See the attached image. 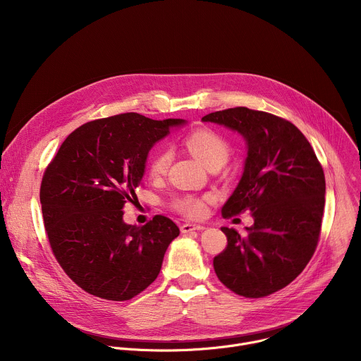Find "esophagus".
<instances>
[{
	"label": "esophagus",
	"instance_id": "esophagus-1",
	"mask_svg": "<svg viewBox=\"0 0 361 361\" xmlns=\"http://www.w3.org/2000/svg\"><path fill=\"white\" fill-rule=\"evenodd\" d=\"M181 233L187 234V233H191V231H198V230H204V226H200V224H190V223H185L183 224L181 227Z\"/></svg>",
	"mask_w": 361,
	"mask_h": 361
}]
</instances>
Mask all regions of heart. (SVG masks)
<instances>
[{"label":"heart","instance_id":"heart-1","mask_svg":"<svg viewBox=\"0 0 361 361\" xmlns=\"http://www.w3.org/2000/svg\"><path fill=\"white\" fill-rule=\"evenodd\" d=\"M185 147L197 157L205 167L210 169L213 166H224L230 157L228 142L216 131L200 128L190 133L184 140ZM173 154L167 147L160 148L154 154L149 161V176L161 177L167 173L171 164ZM210 197H197V195H181L173 201V207L183 216L188 219H201L207 212V202Z\"/></svg>","mask_w":361,"mask_h":361}]
</instances>
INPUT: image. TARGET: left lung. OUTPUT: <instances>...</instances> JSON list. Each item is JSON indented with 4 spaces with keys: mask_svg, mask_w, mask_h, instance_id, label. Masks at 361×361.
Returning <instances> with one entry per match:
<instances>
[{
    "mask_svg": "<svg viewBox=\"0 0 361 361\" xmlns=\"http://www.w3.org/2000/svg\"><path fill=\"white\" fill-rule=\"evenodd\" d=\"M240 133L247 142L243 177L221 216L251 212L241 235L223 227L227 247L214 257L219 280L247 298L288 286L310 262L322 230L326 178L313 147L290 121L247 107L202 117Z\"/></svg>",
    "mask_w": 361,
    "mask_h": 361,
    "instance_id": "8db88e82",
    "label": "left lung"
}]
</instances>
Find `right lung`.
<instances>
[{"label": "right lung", "mask_w": 361, "mask_h": 361, "mask_svg": "<svg viewBox=\"0 0 361 361\" xmlns=\"http://www.w3.org/2000/svg\"><path fill=\"white\" fill-rule=\"evenodd\" d=\"M184 123L137 113L94 120L74 130L45 169V233L59 264L84 291L126 301L157 279L180 230L164 216L142 227L126 224L123 209L137 198L151 147Z\"/></svg>", "instance_id": "add662e5"}]
</instances>
